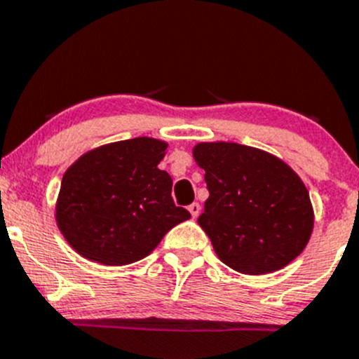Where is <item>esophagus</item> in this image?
<instances>
[{"instance_id": "1", "label": "esophagus", "mask_w": 359, "mask_h": 359, "mask_svg": "<svg viewBox=\"0 0 359 359\" xmlns=\"http://www.w3.org/2000/svg\"><path fill=\"white\" fill-rule=\"evenodd\" d=\"M187 209H189V212H191V216L193 217H198L200 216V212H202V205H200V203H191L189 207H187Z\"/></svg>"}]
</instances>
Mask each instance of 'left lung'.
<instances>
[{
    "instance_id": "obj_1",
    "label": "left lung",
    "mask_w": 359,
    "mask_h": 359,
    "mask_svg": "<svg viewBox=\"0 0 359 359\" xmlns=\"http://www.w3.org/2000/svg\"><path fill=\"white\" fill-rule=\"evenodd\" d=\"M209 198L198 225L223 264L243 274L285 267L306 248L313 209L306 186L269 152L230 142L198 143Z\"/></svg>"
}]
</instances>
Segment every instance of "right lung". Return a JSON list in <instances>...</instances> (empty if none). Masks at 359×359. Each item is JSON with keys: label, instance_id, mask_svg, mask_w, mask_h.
<instances>
[{"label": "right lung", "instance_id": "right-lung-1", "mask_svg": "<svg viewBox=\"0 0 359 359\" xmlns=\"http://www.w3.org/2000/svg\"><path fill=\"white\" fill-rule=\"evenodd\" d=\"M168 143L133 138L83 154L65 172L56 225L79 255L104 266L138 262L191 214L172 198L157 164Z\"/></svg>", "mask_w": 359, "mask_h": 359}]
</instances>
